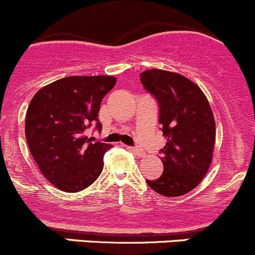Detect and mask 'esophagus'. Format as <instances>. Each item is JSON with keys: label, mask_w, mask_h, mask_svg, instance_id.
Here are the masks:
<instances>
[{"label": "esophagus", "mask_w": 255, "mask_h": 255, "mask_svg": "<svg viewBox=\"0 0 255 255\" xmlns=\"http://www.w3.org/2000/svg\"><path fill=\"white\" fill-rule=\"evenodd\" d=\"M131 151H133V153H135L136 156H138V157H141V156H143V150L141 147H138V146H135V147H131Z\"/></svg>", "instance_id": "obj_1"}]
</instances>
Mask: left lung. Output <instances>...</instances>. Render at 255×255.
I'll use <instances>...</instances> for the list:
<instances>
[{"label":"left lung","instance_id":"obj_1","mask_svg":"<svg viewBox=\"0 0 255 255\" xmlns=\"http://www.w3.org/2000/svg\"><path fill=\"white\" fill-rule=\"evenodd\" d=\"M143 88L158 104V123L167 138L161 148L163 172L146 180L155 192L177 197L192 191L208 172L216 141V123L207 98L192 80L162 69L140 74Z\"/></svg>","mask_w":255,"mask_h":255}]
</instances>
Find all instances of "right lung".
<instances>
[{
  "label": "right lung",
  "instance_id": "1",
  "mask_svg": "<svg viewBox=\"0 0 255 255\" xmlns=\"http://www.w3.org/2000/svg\"><path fill=\"white\" fill-rule=\"evenodd\" d=\"M117 84L114 77H67L45 85L31 100L26 138L39 170L64 192H79L100 176L112 145L88 137L99 123L102 100Z\"/></svg>",
  "mask_w": 255,
  "mask_h": 255
}]
</instances>
